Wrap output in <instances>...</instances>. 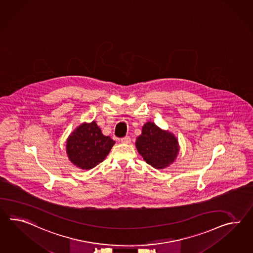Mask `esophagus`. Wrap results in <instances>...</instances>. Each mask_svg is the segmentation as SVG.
Listing matches in <instances>:
<instances>
[{"instance_id": "esophagus-1", "label": "esophagus", "mask_w": 253, "mask_h": 253, "mask_svg": "<svg viewBox=\"0 0 253 253\" xmlns=\"http://www.w3.org/2000/svg\"><path fill=\"white\" fill-rule=\"evenodd\" d=\"M120 142L124 143V144H129L131 142V139H130L129 136H125L120 139Z\"/></svg>"}]
</instances>
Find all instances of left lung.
Segmentation results:
<instances>
[{
    "instance_id": "left-lung-1",
    "label": "left lung",
    "mask_w": 253,
    "mask_h": 253,
    "mask_svg": "<svg viewBox=\"0 0 253 253\" xmlns=\"http://www.w3.org/2000/svg\"><path fill=\"white\" fill-rule=\"evenodd\" d=\"M136 147L143 160L155 169L168 167L179 153V144L174 135L152 122L143 126L142 133L136 138Z\"/></svg>"
}]
</instances>
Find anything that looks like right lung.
I'll return each mask as SVG.
<instances>
[{"mask_svg": "<svg viewBox=\"0 0 253 253\" xmlns=\"http://www.w3.org/2000/svg\"><path fill=\"white\" fill-rule=\"evenodd\" d=\"M115 143L103 135L95 121L82 124L67 139V155L76 167L91 169L104 161Z\"/></svg>", "mask_w": 253, "mask_h": 253, "instance_id": "obj_1", "label": "right lung"}]
</instances>
